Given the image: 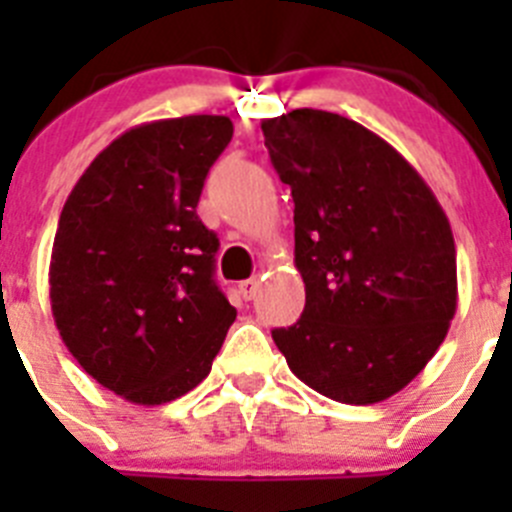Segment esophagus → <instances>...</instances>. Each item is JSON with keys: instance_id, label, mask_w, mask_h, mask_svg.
Here are the masks:
<instances>
[{"instance_id": "esophagus-1", "label": "esophagus", "mask_w": 512, "mask_h": 512, "mask_svg": "<svg viewBox=\"0 0 512 512\" xmlns=\"http://www.w3.org/2000/svg\"><path fill=\"white\" fill-rule=\"evenodd\" d=\"M238 292L243 295V300H253L256 292H259V279H243V282L238 284Z\"/></svg>"}]
</instances>
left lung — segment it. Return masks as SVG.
<instances>
[{
	"label": "left lung",
	"instance_id": "1",
	"mask_svg": "<svg viewBox=\"0 0 512 512\" xmlns=\"http://www.w3.org/2000/svg\"><path fill=\"white\" fill-rule=\"evenodd\" d=\"M295 200L305 310L271 338L297 379L346 405H374L433 359L456 312L449 217L395 148L336 112L261 122Z\"/></svg>",
	"mask_w": 512,
	"mask_h": 512
}]
</instances>
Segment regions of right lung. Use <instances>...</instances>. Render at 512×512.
<instances>
[{
    "mask_svg": "<svg viewBox=\"0 0 512 512\" xmlns=\"http://www.w3.org/2000/svg\"><path fill=\"white\" fill-rule=\"evenodd\" d=\"M230 138L225 115L135 125L87 166L58 217V333L89 377L135 405L194 390L235 320L215 282L220 241L197 215Z\"/></svg>",
    "mask_w": 512,
    "mask_h": 512,
    "instance_id": "obj_1",
    "label": "right lung"
}]
</instances>
